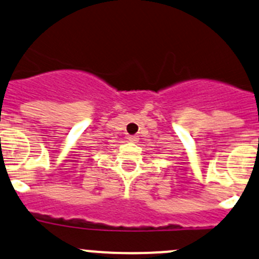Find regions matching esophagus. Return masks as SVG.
Returning <instances> with one entry per match:
<instances>
[{"label":"esophagus","mask_w":259,"mask_h":259,"mask_svg":"<svg viewBox=\"0 0 259 259\" xmlns=\"http://www.w3.org/2000/svg\"><path fill=\"white\" fill-rule=\"evenodd\" d=\"M127 140H129L130 143H138L139 137H137V135H132V137H127Z\"/></svg>","instance_id":"34e87169"}]
</instances>
